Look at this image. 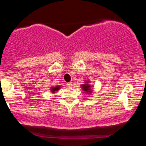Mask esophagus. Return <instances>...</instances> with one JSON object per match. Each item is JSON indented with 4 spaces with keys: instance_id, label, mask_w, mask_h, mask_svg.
<instances>
[{
    "instance_id": "34e87169",
    "label": "esophagus",
    "mask_w": 146,
    "mask_h": 146,
    "mask_svg": "<svg viewBox=\"0 0 146 146\" xmlns=\"http://www.w3.org/2000/svg\"><path fill=\"white\" fill-rule=\"evenodd\" d=\"M67 86L68 87H71L73 86V83H72V82H68L67 83Z\"/></svg>"
}]
</instances>
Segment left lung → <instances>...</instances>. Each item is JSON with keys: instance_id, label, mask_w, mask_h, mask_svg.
<instances>
[{"instance_id": "1", "label": "left lung", "mask_w": 146, "mask_h": 146, "mask_svg": "<svg viewBox=\"0 0 146 146\" xmlns=\"http://www.w3.org/2000/svg\"><path fill=\"white\" fill-rule=\"evenodd\" d=\"M82 88L84 91H86V93H88V92H91L90 90V85L89 84H83L82 85Z\"/></svg>"}]
</instances>
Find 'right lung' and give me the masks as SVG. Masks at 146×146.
Segmentation results:
<instances>
[{
  "label": "right lung",
  "instance_id": "obj_1",
  "mask_svg": "<svg viewBox=\"0 0 146 146\" xmlns=\"http://www.w3.org/2000/svg\"><path fill=\"white\" fill-rule=\"evenodd\" d=\"M59 88H60V86H56V87H53V88H51V91L53 92V93H55V92L56 91H57V90H59Z\"/></svg>",
  "mask_w": 146,
  "mask_h": 146
}]
</instances>
